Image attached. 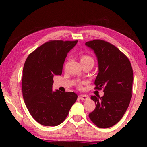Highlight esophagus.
Segmentation results:
<instances>
[{
    "mask_svg": "<svg viewBox=\"0 0 147 147\" xmlns=\"http://www.w3.org/2000/svg\"><path fill=\"white\" fill-rule=\"evenodd\" d=\"M79 98L82 100H88L89 98L88 96L85 95H79Z\"/></svg>",
    "mask_w": 147,
    "mask_h": 147,
    "instance_id": "1",
    "label": "esophagus"
}]
</instances>
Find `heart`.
<instances>
[{
	"label": "heart",
	"mask_w": 147,
	"mask_h": 147,
	"mask_svg": "<svg viewBox=\"0 0 147 147\" xmlns=\"http://www.w3.org/2000/svg\"><path fill=\"white\" fill-rule=\"evenodd\" d=\"M85 61H93V59L90 57L88 55H83L81 58V62H85Z\"/></svg>",
	"instance_id": "obj_1"
}]
</instances>
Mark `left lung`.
Returning <instances> with one entry per match:
<instances>
[{"label": "left lung", "instance_id": "1", "mask_svg": "<svg viewBox=\"0 0 147 147\" xmlns=\"http://www.w3.org/2000/svg\"><path fill=\"white\" fill-rule=\"evenodd\" d=\"M94 52L98 73L95 80L96 88H104L103 96L92 95L95 110L89 117L100 128L117 124L128 107L132 96L133 72L129 59L113 45L100 40L85 43Z\"/></svg>", "mask_w": 147, "mask_h": 147}]
</instances>
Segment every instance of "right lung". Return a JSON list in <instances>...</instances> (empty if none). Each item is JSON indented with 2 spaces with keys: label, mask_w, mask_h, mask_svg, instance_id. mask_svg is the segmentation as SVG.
<instances>
[{
  "label": "right lung",
  "mask_w": 147,
  "mask_h": 147,
  "mask_svg": "<svg viewBox=\"0 0 147 147\" xmlns=\"http://www.w3.org/2000/svg\"><path fill=\"white\" fill-rule=\"evenodd\" d=\"M78 41L54 40L30 54L24 63L22 91L28 110L43 126L61 124L78 98L74 92L52 90L54 77L61 75L67 53Z\"/></svg>",
  "instance_id": "add662e5"
}]
</instances>
